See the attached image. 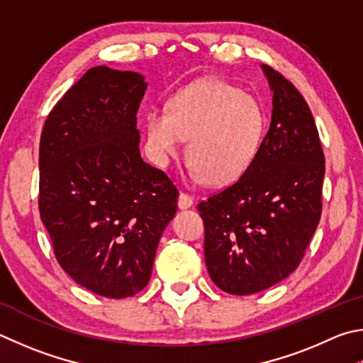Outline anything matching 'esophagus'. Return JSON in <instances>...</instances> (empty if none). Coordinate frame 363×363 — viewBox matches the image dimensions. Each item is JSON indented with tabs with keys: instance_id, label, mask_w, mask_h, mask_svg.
I'll return each instance as SVG.
<instances>
[{
	"instance_id": "1",
	"label": "esophagus",
	"mask_w": 363,
	"mask_h": 363,
	"mask_svg": "<svg viewBox=\"0 0 363 363\" xmlns=\"http://www.w3.org/2000/svg\"><path fill=\"white\" fill-rule=\"evenodd\" d=\"M177 206H179V209H189L194 206V196H190L187 194H181L179 195V200H177Z\"/></svg>"
}]
</instances>
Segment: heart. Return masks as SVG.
Returning a JSON list of instances; mask_svg holds the SVG:
<instances>
[{
  "label": "heart",
  "mask_w": 363,
  "mask_h": 363,
  "mask_svg": "<svg viewBox=\"0 0 363 363\" xmlns=\"http://www.w3.org/2000/svg\"><path fill=\"white\" fill-rule=\"evenodd\" d=\"M147 143L154 160L164 167L187 143V160L209 184L235 182L255 160L267 131V114L254 96L223 82L203 79L177 90L168 113L147 116Z\"/></svg>",
  "instance_id": "1"
}]
</instances>
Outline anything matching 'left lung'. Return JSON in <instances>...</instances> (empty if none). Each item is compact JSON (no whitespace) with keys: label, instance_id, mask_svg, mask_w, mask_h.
I'll use <instances>...</instances> for the list:
<instances>
[{"label":"left lung","instance_id":"1","mask_svg":"<svg viewBox=\"0 0 363 363\" xmlns=\"http://www.w3.org/2000/svg\"><path fill=\"white\" fill-rule=\"evenodd\" d=\"M273 91L272 123L238 181L199 204L204 260L214 284L250 295L295 272L318 228L325 159L308 103L262 65Z\"/></svg>","mask_w":363,"mask_h":363}]
</instances>
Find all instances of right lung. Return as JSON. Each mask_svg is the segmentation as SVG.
Wrapping results in <instances>:
<instances>
[{
	"label": "right lung",
	"instance_id": "obj_1",
	"mask_svg": "<svg viewBox=\"0 0 363 363\" xmlns=\"http://www.w3.org/2000/svg\"><path fill=\"white\" fill-rule=\"evenodd\" d=\"M144 76L90 68L63 95L39 144V213L60 267L106 298L147 286L177 189L140 152Z\"/></svg>",
	"mask_w": 363,
	"mask_h": 363
}]
</instances>
